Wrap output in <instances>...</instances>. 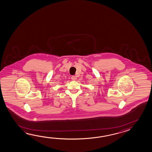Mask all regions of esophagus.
<instances>
[{"mask_svg":"<svg viewBox=\"0 0 152 152\" xmlns=\"http://www.w3.org/2000/svg\"><path fill=\"white\" fill-rule=\"evenodd\" d=\"M71 79L73 80H75L77 79V77H76V76H72L71 77Z\"/></svg>","mask_w":152,"mask_h":152,"instance_id":"1","label":"esophagus"}]
</instances>
